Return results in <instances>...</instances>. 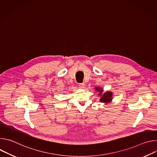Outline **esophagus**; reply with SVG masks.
Returning <instances> with one entry per match:
<instances>
[{"instance_id":"34e87169","label":"esophagus","mask_w":157,"mask_h":157,"mask_svg":"<svg viewBox=\"0 0 157 157\" xmlns=\"http://www.w3.org/2000/svg\"><path fill=\"white\" fill-rule=\"evenodd\" d=\"M79 87H81V88L83 89V88H84L85 84H84V83H83V82H82V83H79Z\"/></svg>"}]
</instances>
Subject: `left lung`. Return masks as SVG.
I'll return each instance as SVG.
<instances>
[{
	"label": "left lung",
	"mask_w": 157,
	"mask_h": 157,
	"mask_svg": "<svg viewBox=\"0 0 157 157\" xmlns=\"http://www.w3.org/2000/svg\"><path fill=\"white\" fill-rule=\"evenodd\" d=\"M95 90L99 92V96H101L100 102L107 104L112 101V99H113V93L110 91H107L103 93V89L99 87H96Z\"/></svg>",
	"instance_id": "8db88e82"
}]
</instances>
